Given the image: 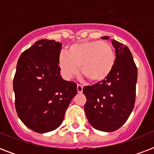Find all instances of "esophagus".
I'll return each instance as SVG.
<instances>
[{
    "label": "esophagus",
    "mask_w": 154,
    "mask_h": 154,
    "mask_svg": "<svg viewBox=\"0 0 154 154\" xmlns=\"http://www.w3.org/2000/svg\"><path fill=\"white\" fill-rule=\"evenodd\" d=\"M77 92L79 93V94H82V91H83V86H82V85H79V84H77Z\"/></svg>",
    "instance_id": "1"
}]
</instances>
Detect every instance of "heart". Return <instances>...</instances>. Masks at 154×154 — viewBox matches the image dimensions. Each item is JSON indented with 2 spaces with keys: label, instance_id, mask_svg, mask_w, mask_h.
I'll return each instance as SVG.
<instances>
[{
  "label": "heart",
  "instance_id": "heart-1",
  "mask_svg": "<svg viewBox=\"0 0 154 154\" xmlns=\"http://www.w3.org/2000/svg\"><path fill=\"white\" fill-rule=\"evenodd\" d=\"M116 56L112 45L101 41H85L69 47L60 53L58 65L66 79H72L81 72L89 81L101 82L110 74Z\"/></svg>",
  "mask_w": 154,
  "mask_h": 154
}]
</instances>
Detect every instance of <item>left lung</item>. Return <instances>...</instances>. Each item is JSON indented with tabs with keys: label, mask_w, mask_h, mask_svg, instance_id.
Returning <instances> with one entry per match:
<instances>
[{
	"label": "left lung",
	"mask_w": 154,
	"mask_h": 154,
	"mask_svg": "<svg viewBox=\"0 0 154 154\" xmlns=\"http://www.w3.org/2000/svg\"><path fill=\"white\" fill-rule=\"evenodd\" d=\"M109 39V37H103ZM116 60L110 74L92 86H85V111L89 124L104 132L117 130L134 109L136 98L137 69L129 48L112 40Z\"/></svg>",
	"instance_id": "8db88e82"
}]
</instances>
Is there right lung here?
<instances>
[{
    "label": "right lung",
    "mask_w": 154,
    "mask_h": 154,
    "mask_svg": "<svg viewBox=\"0 0 154 154\" xmlns=\"http://www.w3.org/2000/svg\"><path fill=\"white\" fill-rule=\"evenodd\" d=\"M61 43L42 39L21 53L13 79L19 118L33 131L44 134L60 126L77 94V84L62 79L58 59Z\"/></svg>",
    "instance_id": "add662e5"
}]
</instances>
